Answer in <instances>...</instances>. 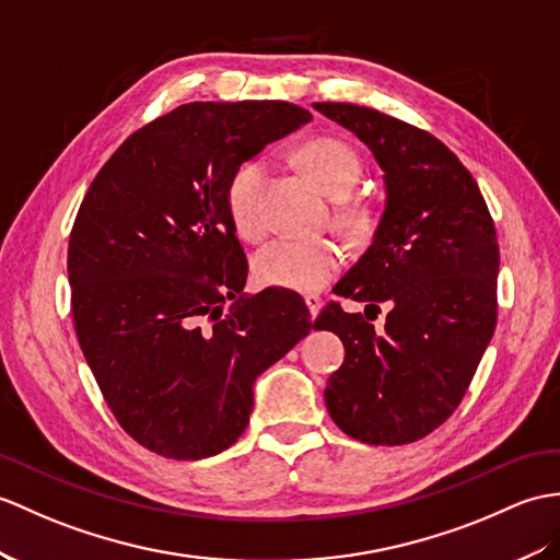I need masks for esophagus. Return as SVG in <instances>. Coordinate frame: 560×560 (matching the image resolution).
Wrapping results in <instances>:
<instances>
[{
  "label": "esophagus",
  "mask_w": 560,
  "mask_h": 560,
  "mask_svg": "<svg viewBox=\"0 0 560 560\" xmlns=\"http://www.w3.org/2000/svg\"><path fill=\"white\" fill-rule=\"evenodd\" d=\"M305 305H307V310H310V315L317 317L319 310H322V298L315 295V293H310V295H305Z\"/></svg>",
  "instance_id": "esophagus-1"
}]
</instances>
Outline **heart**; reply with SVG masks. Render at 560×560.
<instances>
[{
	"mask_svg": "<svg viewBox=\"0 0 560 560\" xmlns=\"http://www.w3.org/2000/svg\"><path fill=\"white\" fill-rule=\"evenodd\" d=\"M301 160L312 178L334 198H348L358 186L362 164L346 142L334 138L310 140ZM269 166L265 160L243 162L231 174L226 186V210L241 238L257 241L269 229L265 210ZM341 226L353 238H365L372 231V214L362 202L341 207ZM343 267V248L329 238H277L255 255L253 271L262 285L289 291H319Z\"/></svg>",
	"mask_w": 560,
	"mask_h": 560,
	"instance_id": "obj_1",
	"label": "heart"
}]
</instances>
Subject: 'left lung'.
Instances as JSON below:
<instances>
[{
	"label": "left lung",
	"mask_w": 560,
	"mask_h": 560,
	"mask_svg": "<svg viewBox=\"0 0 560 560\" xmlns=\"http://www.w3.org/2000/svg\"><path fill=\"white\" fill-rule=\"evenodd\" d=\"M312 107L365 142L386 188L372 245L336 283L368 307L386 303V324L374 331L339 303L319 312L315 329L339 334L346 348L324 400L362 444H410L460 406L491 341L497 229L472 174L434 136L358 104Z\"/></svg>",
	"instance_id": "8db88e82"
}]
</instances>
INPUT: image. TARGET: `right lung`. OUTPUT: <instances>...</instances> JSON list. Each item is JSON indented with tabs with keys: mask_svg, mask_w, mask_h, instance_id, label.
I'll return each mask as SVG.
<instances>
[{
	"mask_svg": "<svg viewBox=\"0 0 560 560\" xmlns=\"http://www.w3.org/2000/svg\"><path fill=\"white\" fill-rule=\"evenodd\" d=\"M310 119L277 100L180 104L124 140L75 214L78 343L114 418L164 458L236 444L255 380L312 329L301 295L243 293L226 210L231 174Z\"/></svg>",
	"mask_w": 560,
	"mask_h": 560,
	"instance_id": "add662e5",
	"label": "right lung"
}]
</instances>
